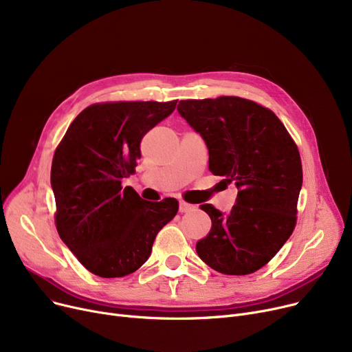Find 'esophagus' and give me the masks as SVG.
Masks as SVG:
<instances>
[{"label": "esophagus", "instance_id": "1", "mask_svg": "<svg viewBox=\"0 0 352 352\" xmlns=\"http://www.w3.org/2000/svg\"><path fill=\"white\" fill-rule=\"evenodd\" d=\"M194 208H195L194 206L187 204V202H184V201L179 202V212H190V211H192Z\"/></svg>", "mask_w": 352, "mask_h": 352}]
</instances>
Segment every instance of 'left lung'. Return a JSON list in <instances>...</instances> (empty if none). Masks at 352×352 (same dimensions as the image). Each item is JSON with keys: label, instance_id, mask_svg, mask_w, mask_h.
I'll use <instances>...</instances> for the list:
<instances>
[{"label": "left lung", "instance_id": "1", "mask_svg": "<svg viewBox=\"0 0 352 352\" xmlns=\"http://www.w3.org/2000/svg\"><path fill=\"white\" fill-rule=\"evenodd\" d=\"M177 109L204 140L210 171L238 188L227 214L201 206L212 226L197 243V254L221 274H252L294 231L302 187L298 148L271 109L250 100H187Z\"/></svg>", "mask_w": 352, "mask_h": 352}]
</instances>
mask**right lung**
<instances>
[{
	"instance_id": "right-lung-1",
	"label": "right lung",
	"mask_w": 352,
	"mask_h": 352,
	"mask_svg": "<svg viewBox=\"0 0 352 352\" xmlns=\"http://www.w3.org/2000/svg\"><path fill=\"white\" fill-rule=\"evenodd\" d=\"M177 101L105 102L87 107L55 150L51 188L63 243L92 274L118 278L151 255L158 231L178 201L142 199L122 179L141 157L142 137L175 109Z\"/></svg>"
}]
</instances>
